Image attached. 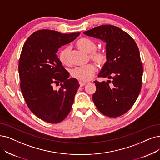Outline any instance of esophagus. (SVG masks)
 <instances>
[{"instance_id":"1","label":"esophagus","mask_w":160,"mask_h":160,"mask_svg":"<svg viewBox=\"0 0 160 160\" xmlns=\"http://www.w3.org/2000/svg\"><path fill=\"white\" fill-rule=\"evenodd\" d=\"M79 85L81 87H83L86 85V82H81V81H79Z\"/></svg>"}]
</instances>
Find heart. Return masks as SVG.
Masks as SVG:
<instances>
[{"label":"heart","mask_w":160,"mask_h":160,"mask_svg":"<svg viewBox=\"0 0 160 160\" xmlns=\"http://www.w3.org/2000/svg\"><path fill=\"white\" fill-rule=\"evenodd\" d=\"M76 47L87 54H88V57L91 60L99 66H104L108 57L106 53L104 50H97V44L92 40L88 38H81L75 43ZM69 48L66 47L60 50L58 54V58L60 62L63 65H68ZM95 66L93 64H87L86 66L77 67L73 68L71 75L73 78L80 81L87 82L90 80L95 73Z\"/></svg>","instance_id":"1"}]
</instances>
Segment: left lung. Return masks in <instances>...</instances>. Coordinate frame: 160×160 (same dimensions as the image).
Instances as JSON below:
<instances>
[{
    "instance_id": "8db88e82",
    "label": "left lung",
    "mask_w": 160,
    "mask_h": 160,
    "mask_svg": "<svg viewBox=\"0 0 160 160\" xmlns=\"http://www.w3.org/2000/svg\"><path fill=\"white\" fill-rule=\"evenodd\" d=\"M106 43L108 60L94 81L92 100L104 116L117 118L128 112L141 90L143 67L135 41L126 32L112 25H102L83 33Z\"/></svg>"
}]
</instances>
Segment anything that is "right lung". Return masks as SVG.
<instances>
[{
    "mask_svg": "<svg viewBox=\"0 0 160 160\" xmlns=\"http://www.w3.org/2000/svg\"><path fill=\"white\" fill-rule=\"evenodd\" d=\"M79 34L42 29L24 43L18 66L20 88L31 112L46 122H61L72 109L79 84L77 79H69V73L56 53ZM54 84L61 88L55 89Z\"/></svg>",
    "mask_w": 160,
    "mask_h": 160,
    "instance_id": "1",
    "label": "right lung"
}]
</instances>
